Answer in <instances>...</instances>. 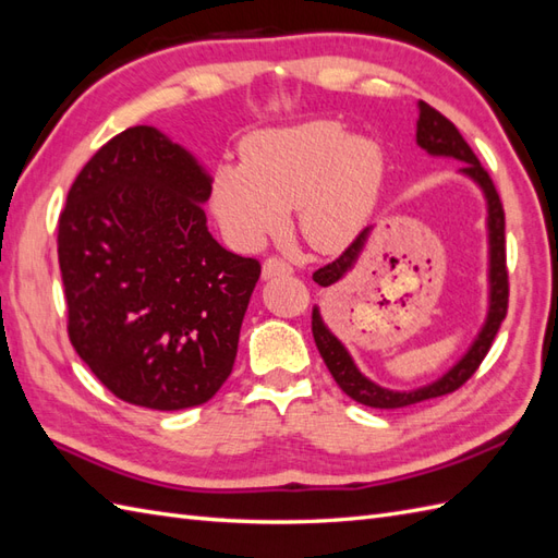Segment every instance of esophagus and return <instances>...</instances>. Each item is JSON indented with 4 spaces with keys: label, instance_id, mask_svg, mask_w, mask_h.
<instances>
[{
    "label": "esophagus",
    "instance_id": "1",
    "mask_svg": "<svg viewBox=\"0 0 558 558\" xmlns=\"http://www.w3.org/2000/svg\"><path fill=\"white\" fill-rule=\"evenodd\" d=\"M291 271H293V267L287 260H281V257H267L265 265H263V277L265 279L291 275Z\"/></svg>",
    "mask_w": 558,
    "mask_h": 558
}]
</instances>
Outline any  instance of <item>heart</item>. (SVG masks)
<instances>
[{
    "label": "heart",
    "instance_id": "1",
    "mask_svg": "<svg viewBox=\"0 0 558 558\" xmlns=\"http://www.w3.org/2000/svg\"><path fill=\"white\" fill-rule=\"evenodd\" d=\"M241 166L215 174L213 208L241 246H260L298 208V229L315 251L336 253L360 234L384 182V154L329 120L257 132Z\"/></svg>",
    "mask_w": 558,
    "mask_h": 558
}]
</instances>
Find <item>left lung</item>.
I'll return each instance as SVG.
<instances>
[{
  "label": "left lung",
  "instance_id": "obj_1",
  "mask_svg": "<svg viewBox=\"0 0 558 558\" xmlns=\"http://www.w3.org/2000/svg\"><path fill=\"white\" fill-rule=\"evenodd\" d=\"M416 142L421 148H426L433 156H447V158H457L464 160V172L466 177L478 184L485 198H487V232H490V310H487V319L485 326L481 329L478 338H475L469 352L461 357L450 372H447L442 378H438L436 384L424 386L418 390L410 392H398V390H388L372 384L369 378L362 376L360 369L348 355V350L341 345V341L326 329L319 310H312V336H315V343L324 364L329 366V372L333 376V381L341 386L348 398H352L360 404L366 407H376V410H398V407H410L416 402H424L430 398H440L447 396V392H454L457 388L464 386L469 378L478 369L481 362L485 360L487 350L493 348L495 336L499 331L501 322L507 317L509 310V269H507V239H505V208H501V201L497 189L490 180V174L481 166V160L475 158L471 151V146L466 140L461 137L459 130L454 128V122L447 120L440 111L428 106L426 101H418V122H416ZM366 236H369V229L350 243V246L336 257L333 263L319 267L312 279H315L319 287H331L338 279L345 277V271L355 265L360 257Z\"/></svg>",
  "mask_w": 558,
  "mask_h": 558
}]
</instances>
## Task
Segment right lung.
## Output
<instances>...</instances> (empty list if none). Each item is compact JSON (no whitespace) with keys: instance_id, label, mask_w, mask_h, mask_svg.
I'll return each mask as SVG.
<instances>
[{"instance_id":"obj_1","label":"right lung","mask_w":558,"mask_h":558,"mask_svg":"<svg viewBox=\"0 0 558 558\" xmlns=\"http://www.w3.org/2000/svg\"><path fill=\"white\" fill-rule=\"evenodd\" d=\"M210 177L156 128L116 134L80 170L59 217L68 338L130 404L208 402L234 369L260 263L225 251Z\"/></svg>"}]
</instances>
